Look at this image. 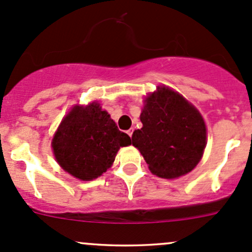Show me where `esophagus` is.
Segmentation results:
<instances>
[{"mask_svg": "<svg viewBox=\"0 0 252 252\" xmlns=\"http://www.w3.org/2000/svg\"><path fill=\"white\" fill-rule=\"evenodd\" d=\"M132 133H133V128H129L128 131H127V134H128L129 137H132Z\"/></svg>", "mask_w": 252, "mask_h": 252, "instance_id": "1", "label": "esophagus"}]
</instances>
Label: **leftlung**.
Instances as JSON below:
<instances>
[{"instance_id": "8db88e82", "label": "left lung", "mask_w": 252, "mask_h": 252, "mask_svg": "<svg viewBox=\"0 0 252 252\" xmlns=\"http://www.w3.org/2000/svg\"><path fill=\"white\" fill-rule=\"evenodd\" d=\"M143 127L132 134V145L143 155L153 174L175 179L201 161L207 128L198 110L180 94L158 86L145 99Z\"/></svg>"}]
</instances>
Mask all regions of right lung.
Returning <instances> with one entry per match:
<instances>
[{"mask_svg":"<svg viewBox=\"0 0 252 252\" xmlns=\"http://www.w3.org/2000/svg\"><path fill=\"white\" fill-rule=\"evenodd\" d=\"M131 144L101 105H75L61 121L51 142L54 155L67 173L80 180L98 178L114 162L121 147Z\"/></svg>","mask_w":252,"mask_h":252,"instance_id":"right-lung-1","label":"right lung"}]
</instances>
